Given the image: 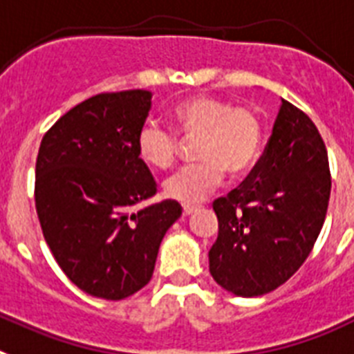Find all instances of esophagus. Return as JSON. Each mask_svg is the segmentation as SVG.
<instances>
[{"mask_svg": "<svg viewBox=\"0 0 354 354\" xmlns=\"http://www.w3.org/2000/svg\"><path fill=\"white\" fill-rule=\"evenodd\" d=\"M196 210H198V208H196V207H190V205H183V215L194 214Z\"/></svg>", "mask_w": 354, "mask_h": 354, "instance_id": "1", "label": "esophagus"}]
</instances>
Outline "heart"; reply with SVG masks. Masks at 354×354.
Wrapping results in <instances>:
<instances>
[{"label":"heart","mask_w":354,"mask_h":354,"mask_svg":"<svg viewBox=\"0 0 354 354\" xmlns=\"http://www.w3.org/2000/svg\"><path fill=\"white\" fill-rule=\"evenodd\" d=\"M174 130L198 139V164L183 167L164 183L167 198L196 205L224 181L226 171L239 178L250 173L262 149V122L253 110L208 94L185 97L169 110ZM137 153L147 167L165 171L178 156V137L156 121H146L137 135Z\"/></svg>","instance_id":"obj_1"}]
</instances>
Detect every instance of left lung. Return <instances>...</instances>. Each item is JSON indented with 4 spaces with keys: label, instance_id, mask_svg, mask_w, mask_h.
Masks as SVG:
<instances>
[{
    "label": "left lung",
    "instance_id": "1",
    "mask_svg": "<svg viewBox=\"0 0 354 354\" xmlns=\"http://www.w3.org/2000/svg\"><path fill=\"white\" fill-rule=\"evenodd\" d=\"M330 190L319 130L281 100L262 160L239 189L214 201L219 235L208 253L212 278L241 297L283 285L317 241Z\"/></svg>",
    "mask_w": 354,
    "mask_h": 354
}]
</instances>
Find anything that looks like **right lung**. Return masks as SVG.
<instances>
[{
    "instance_id": "1",
    "label": "right lung",
    "mask_w": 354,
    "mask_h": 354,
    "mask_svg": "<svg viewBox=\"0 0 354 354\" xmlns=\"http://www.w3.org/2000/svg\"><path fill=\"white\" fill-rule=\"evenodd\" d=\"M149 91L88 97L44 135L35 165V207L60 269L78 288L119 301L149 283L178 201L137 210L156 183L137 153Z\"/></svg>"
}]
</instances>
